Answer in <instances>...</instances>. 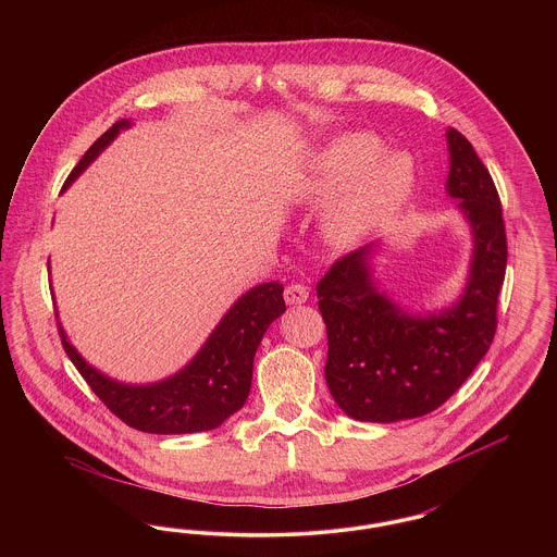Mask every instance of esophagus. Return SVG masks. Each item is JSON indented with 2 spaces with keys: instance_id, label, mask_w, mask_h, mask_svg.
I'll return each mask as SVG.
<instances>
[{
  "instance_id": "obj_1",
  "label": "esophagus",
  "mask_w": 557,
  "mask_h": 557,
  "mask_svg": "<svg viewBox=\"0 0 557 557\" xmlns=\"http://www.w3.org/2000/svg\"><path fill=\"white\" fill-rule=\"evenodd\" d=\"M284 298L288 305H305L309 300V288L302 284H292L284 290Z\"/></svg>"
}]
</instances>
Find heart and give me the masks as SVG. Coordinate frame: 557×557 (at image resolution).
<instances>
[{"label":"heart","mask_w":557,"mask_h":557,"mask_svg":"<svg viewBox=\"0 0 557 557\" xmlns=\"http://www.w3.org/2000/svg\"><path fill=\"white\" fill-rule=\"evenodd\" d=\"M418 184L416 162L403 150H382L371 133H341L311 160L305 187L311 200L330 202L321 232L350 250L382 232L407 207Z\"/></svg>","instance_id":"1"}]
</instances>
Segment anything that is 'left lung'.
<instances>
[{
  "instance_id": "1",
  "label": "left lung",
  "mask_w": 557,
  "mask_h": 557,
  "mask_svg": "<svg viewBox=\"0 0 557 557\" xmlns=\"http://www.w3.org/2000/svg\"><path fill=\"white\" fill-rule=\"evenodd\" d=\"M445 189L470 227L466 284L453 302L416 313L375 275L382 242L350 252L318 284L327 327L325 382L336 405L359 422L393 424L438 409L476 370L497 327L507 265L502 202L472 144L447 129Z\"/></svg>"
}]
</instances>
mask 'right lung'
I'll return each instance as SVG.
<instances>
[{"instance_id": "obj_1", "label": "right lung", "mask_w": 557, "mask_h": 557, "mask_svg": "<svg viewBox=\"0 0 557 557\" xmlns=\"http://www.w3.org/2000/svg\"><path fill=\"white\" fill-rule=\"evenodd\" d=\"M132 127V119H121L96 139L71 171L62 191L77 182L81 173L107 150L119 133ZM282 294L284 286L275 282L244 292L182 370L148 384L121 382L94 368L69 341L60 319L58 334L85 382L125 424L150 434L205 432L219 428L244 407L252 384L257 348L267 327L286 311ZM55 318H60L58 311Z\"/></svg>"}]
</instances>
